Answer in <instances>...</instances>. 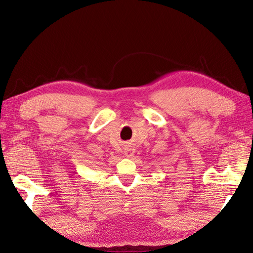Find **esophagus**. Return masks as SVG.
<instances>
[{"mask_svg": "<svg viewBox=\"0 0 253 253\" xmlns=\"http://www.w3.org/2000/svg\"><path fill=\"white\" fill-rule=\"evenodd\" d=\"M124 153H125V157L130 158L131 155H133V153H135V148L131 147V146H126L125 147V151H124Z\"/></svg>", "mask_w": 253, "mask_h": 253, "instance_id": "obj_1", "label": "esophagus"}]
</instances>
